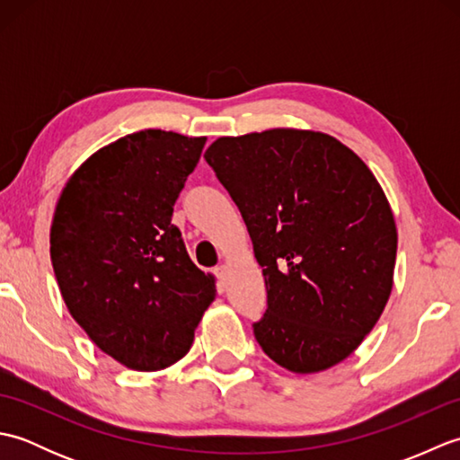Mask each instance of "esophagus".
Segmentation results:
<instances>
[{"label":"esophagus","mask_w":460,"mask_h":460,"mask_svg":"<svg viewBox=\"0 0 460 460\" xmlns=\"http://www.w3.org/2000/svg\"><path fill=\"white\" fill-rule=\"evenodd\" d=\"M215 272V277H217V280H219V285H223L225 287V282H227V267L225 265H221V267H217L213 270Z\"/></svg>","instance_id":"obj_1"}]
</instances>
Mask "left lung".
<instances>
[{
    "instance_id": "left-lung-1",
    "label": "left lung",
    "mask_w": 460,
    "mask_h": 460,
    "mask_svg": "<svg viewBox=\"0 0 460 460\" xmlns=\"http://www.w3.org/2000/svg\"><path fill=\"white\" fill-rule=\"evenodd\" d=\"M205 160L239 208L269 308L252 324L292 374L344 361L394 287L397 227L384 190L334 136L272 128L215 140Z\"/></svg>"
}]
</instances>
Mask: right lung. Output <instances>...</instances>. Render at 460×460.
I'll use <instances>...</instances> for the list:
<instances>
[{
  "label": "right lung",
  "mask_w": 460,
  "mask_h": 460,
  "mask_svg": "<svg viewBox=\"0 0 460 460\" xmlns=\"http://www.w3.org/2000/svg\"><path fill=\"white\" fill-rule=\"evenodd\" d=\"M205 140L154 128L122 136L58 195L51 262L65 305L104 354L136 371L188 354L217 292L172 223Z\"/></svg>",
  "instance_id": "add662e5"
}]
</instances>
